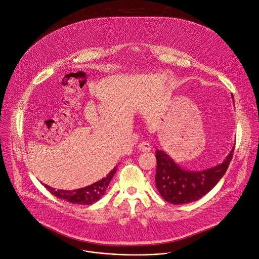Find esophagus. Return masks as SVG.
I'll return each mask as SVG.
<instances>
[{"mask_svg":"<svg viewBox=\"0 0 259 259\" xmlns=\"http://www.w3.org/2000/svg\"><path fill=\"white\" fill-rule=\"evenodd\" d=\"M138 149L141 151H149L151 149V145L147 141H143L138 144Z\"/></svg>","mask_w":259,"mask_h":259,"instance_id":"esophagus-1","label":"esophagus"}]
</instances>
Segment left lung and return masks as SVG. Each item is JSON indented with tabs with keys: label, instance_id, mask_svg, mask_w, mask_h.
I'll list each match as a JSON object with an SVG mask.
<instances>
[{
	"label": "left lung",
	"instance_id": "left-lung-1",
	"mask_svg": "<svg viewBox=\"0 0 259 259\" xmlns=\"http://www.w3.org/2000/svg\"><path fill=\"white\" fill-rule=\"evenodd\" d=\"M234 148L226 159L210 168L190 171L180 167L163 150L156 149L155 186L161 197L171 204L196 201L208 193L223 178L233 157Z\"/></svg>",
	"mask_w": 259,
	"mask_h": 259
}]
</instances>
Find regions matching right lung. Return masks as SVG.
<instances>
[{
	"instance_id": "add662e5",
	"label": "right lung",
	"mask_w": 259,
	"mask_h": 259,
	"mask_svg": "<svg viewBox=\"0 0 259 259\" xmlns=\"http://www.w3.org/2000/svg\"><path fill=\"white\" fill-rule=\"evenodd\" d=\"M117 166L111 170L110 173L103 178L102 180L94 183L91 186L84 187V188H80L77 190H55L54 188L45 185V187L56 197L62 199V200H66L70 203H74V204H93L94 202H97L104 194L106 189L108 188L112 178L114 177L115 173H116Z\"/></svg>"
}]
</instances>
